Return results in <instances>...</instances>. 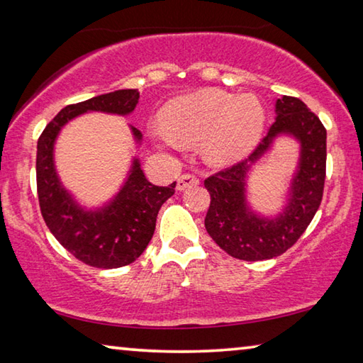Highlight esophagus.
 I'll list each match as a JSON object with an SVG mask.
<instances>
[{
    "instance_id": "obj_1",
    "label": "esophagus",
    "mask_w": 363,
    "mask_h": 363,
    "mask_svg": "<svg viewBox=\"0 0 363 363\" xmlns=\"http://www.w3.org/2000/svg\"><path fill=\"white\" fill-rule=\"evenodd\" d=\"M199 184V179L194 174H181L179 177H177L176 181V189L177 190H186L187 187H192V186H196Z\"/></svg>"
}]
</instances>
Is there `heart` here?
<instances>
[{
  "mask_svg": "<svg viewBox=\"0 0 363 363\" xmlns=\"http://www.w3.org/2000/svg\"><path fill=\"white\" fill-rule=\"evenodd\" d=\"M163 126L150 136L163 149L201 143V153L214 167H230L247 158L262 136L266 112L255 94L205 89L171 101L162 112Z\"/></svg>",
  "mask_w": 363,
  "mask_h": 363,
  "instance_id": "1",
  "label": "heart"
}]
</instances>
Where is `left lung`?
I'll return each mask as SVG.
<instances>
[{
  "instance_id": "8db88e82",
  "label": "left lung",
  "mask_w": 363,
  "mask_h": 363,
  "mask_svg": "<svg viewBox=\"0 0 363 363\" xmlns=\"http://www.w3.org/2000/svg\"><path fill=\"white\" fill-rule=\"evenodd\" d=\"M280 137L300 145L298 163L287 191L286 205L270 217L256 212L247 201V177ZM327 164V130L296 97L275 102V121L267 136L243 162L205 181L211 195L205 227L227 255L243 261L280 256L296 243L320 206Z\"/></svg>"
}]
</instances>
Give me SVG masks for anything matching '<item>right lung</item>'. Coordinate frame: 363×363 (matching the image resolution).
<instances>
[{"mask_svg":"<svg viewBox=\"0 0 363 363\" xmlns=\"http://www.w3.org/2000/svg\"><path fill=\"white\" fill-rule=\"evenodd\" d=\"M138 101V89H118L67 106L45 128L36 147V187L43 219L69 253L93 267L116 269L144 253L160 208L174 194L176 182L168 187L153 186L140 169L139 158L133 157L118 192L102 205L88 208L60 181L54 162L56 140L67 123L79 115L101 112L128 116ZM130 130L139 147L143 133L131 125Z\"/></svg>","mask_w":363,"mask_h":363,"instance_id":"add662e5","label":"right lung"}]
</instances>
